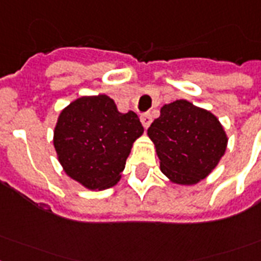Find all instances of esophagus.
Instances as JSON below:
<instances>
[{
    "instance_id": "esophagus-1",
    "label": "esophagus",
    "mask_w": 261,
    "mask_h": 261,
    "mask_svg": "<svg viewBox=\"0 0 261 261\" xmlns=\"http://www.w3.org/2000/svg\"><path fill=\"white\" fill-rule=\"evenodd\" d=\"M151 120H153V119H151L150 114H143L142 116H141V122H142V124H143V127H145V128H147V127L150 126Z\"/></svg>"
}]
</instances>
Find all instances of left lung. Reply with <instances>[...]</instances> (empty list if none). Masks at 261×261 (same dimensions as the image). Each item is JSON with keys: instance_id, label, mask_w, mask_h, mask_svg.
Wrapping results in <instances>:
<instances>
[{"instance_id": "left-lung-1", "label": "left lung", "mask_w": 261, "mask_h": 261, "mask_svg": "<svg viewBox=\"0 0 261 261\" xmlns=\"http://www.w3.org/2000/svg\"><path fill=\"white\" fill-rule=\"evenodd\" d=\"M147 135L154 143L161 172L181 186L207 177L227 146L226 133L217 116L187 100L165 104Z\"/></svg>"}]
</instances>
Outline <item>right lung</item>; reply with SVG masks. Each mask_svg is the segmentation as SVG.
Segmentation results:
<instances>
[{"instance_id":"1","label":"right lung","mask_w":261,"mask_h":261,"mask_svg":"<svg viewBox=\"0 0 261 261\" xmlns=\"http://www.w3.org/2000/svg\"><path fill=\"white\" fill-rule=\"evenodd\" d=\"M142 134L135 112H119L107 94L84 96L59 114L54 147L67 176L100 191L119 181L133 143Z\"/></svg>"}]
</instances>
